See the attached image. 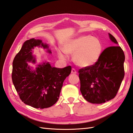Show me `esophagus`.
<instances>
[{
	"label": "esophagus",
	"instance_id": "esophagus-1",
	"mask_svg": "<svg viewBox=\"0 0 133 133\" xmlns=\"http://www.w3.org/2000/svg\"><path fill=\"white\" fill-rule=\"evenodd\" d=\"M77 71H76V70L75 69H72L71 70V73L72 74H77Z\"/></svg>",
	"mask_w": 133,
	"mask_h": 133
}]
</instances>
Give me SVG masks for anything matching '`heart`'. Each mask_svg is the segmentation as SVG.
<instances>
[{
    "label": "heart",
    "instance_id": "heart-1",
    "mask_svg": "<svg viewBox=\"0 0 133 133\" xmlns=\"http://www.w3.org/2000/svg\"><path fill=\"white\" fill-rule=\"evenodd\" d=\"M63 50L67 54L75 53L74 60L79 66L89 67L94 64L100 58L103 45L97 38L83 35L67 42L63 46ZM58 54L63 60L68 58V55L62 51H59Z\"/></svg>",
    "mask_w": 133,
    "mask_h": 133
}]
</instances>
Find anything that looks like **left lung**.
Masks as SVG:
<instances>
[{
  "instance_id": "8db88e82",
  "label": "left lung",
  "mask_w": 133,
  "mask_h": 133,
  "mask_svg": "<svg viewBox=\"0 0 133 133\" xmlns=\"http://www.w3.org/2000/svg\"><path fill=\"white\" fill-rule=\"evenodd\" d=\"M109 36L118 44L113 36L109 34ZM125 59L120 46H110L103 51L94 64L79 70L80 90L87 101L100 104L116 96L125 76Z\"/></svg>"
}]
</instances>
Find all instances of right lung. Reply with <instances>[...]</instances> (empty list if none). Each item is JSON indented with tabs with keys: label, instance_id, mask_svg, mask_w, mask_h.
<instances>
[{
	"label": "right lung",
	"instance_id": "obj_1",
	"mask_svg": "<svg viewBox=\"0 0 133 133\" xmlns=\"http://www.w3.org/2000/svg\"><path fill=\"white\" fill-rule=\"evenodd\" d=\"M40 46L49 48L39 39L32 38L24 42L14 59L12 80L22 102L34 108L44 109L52 106L58 100L63 83L71 73V67L59 69L45 62L32 71L27 62L35 63L31 51ZM48 51L51 52L49 50Z\"/></svg>",
	"mask_w": 133,
	"mask_h": 133
}]
</instances>
